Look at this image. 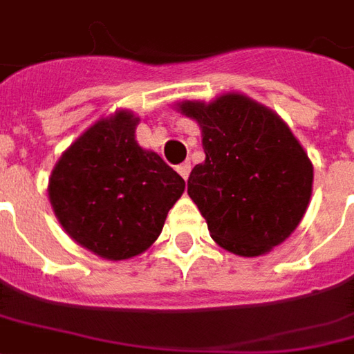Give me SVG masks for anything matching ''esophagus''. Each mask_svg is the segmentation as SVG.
Listing matches in <instances>:
<instances>
[{
    "mask_svg": "<svg viewBox=\"0 0 354 354\" xmlns=\"http://www.w3.org/2000/svg\"><path fill=\"white\" fill-rule=\"evenodd\" d=\"M177 173L181 175L185 181H187V179H189V175H191V162H185L181 163V165H177Z\"/></svg>",
    "mask_w": 354,
    "mask_h": 354,
    "instance_id": "esophagus-1",
    "label": "esophagus"
}]
</instances>
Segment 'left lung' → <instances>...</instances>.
I'll return each instance as SVG.
<instances>
[{
	"mask_svg": "<svg viewBox=\"0 0 354 354\" xmlns=\"http://www.w3.org/2000/svg\"><path fill=\"white\" fill-rule=\"evenodd\" d=\"M175 109L201 127L206 160L191 171L189 196L212 239L254 258L291 237L310 204L314 167L283 119L241 92Z\"/></svg>",
	"mask_w": 354,
	"mask_h": 354,
	"instance_id": "left-lung-1",
	"label": "left lung"
}]
</instances>
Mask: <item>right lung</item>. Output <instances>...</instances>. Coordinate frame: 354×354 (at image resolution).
Masks as SVG:
<instances>
[{
    "instance_id": "right-lung-1",
    "label": "right lung",
    "mask_w": 354,
    "mask_h": 354,
    "mask_svg": "<svg viewBox=\"0 0 354 354\" xmlns=\"http://www.w3.org/2000/svg\"><path fill=\"white\" fill-rule=\"evenodd\" d=\"M138 121L131 109L100 117L61 153L48 183L65 233L113 262L152 247L185 192L181 175L136 142Z\"/></svg>"
}]
</instances>
